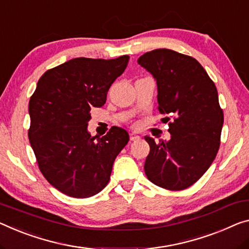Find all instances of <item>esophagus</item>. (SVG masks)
Masks as SVG:
<instances>
[{
	"label": "esophagus",
	"mask_w": 249,
	"mask_h": 249,
	"mask_svg": "<svg viewBox=\"0 0 249 249\" xmlns=\"http://www.w3.org/2000/svg\"><path fill=\"white\" fill-rule=\"evenodd\" d=\"M140 137L136 135V133H130V140L131 141H136V140H139Z\"/></svg>",
	"instance_id": "1"
}]
</instances>
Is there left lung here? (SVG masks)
Masks as SVG:
<instances>
[{"instance_id": "obj_1", "label": "left lung", "mask_w": 249, "mask_h": 249, "mask_svg": "<svg viewBox=\"0 0 249 249\" xmlns=\"http://www.w3.org/2000/svg\"><path fill=\"white\" fill-rule=\"evenodd\" d=\"M138 63L156 79L159 112L174 119L170 140L144 138L150 146L144 173L161 188L183 190L207 171L219 149L224 112L216 86L196 59L173 50L147 52Z\"/></svg>"}]
</instances>
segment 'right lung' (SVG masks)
<instances>
[{
	"instance_id": "obj_1",
	"label": "right lung",
	"mask_w": 249,
	"mask_h": 249,
	"mask_svg": "<svg viewBox=\"0 0 249 249\" xmlns=\"http://www.w3.org/2000/svg\"><path fill=\"white\" fill-rule=\"evenodd\" d=\"M128 62L129 55L75 58L50 69L37 81L29 103V140L42 175L67 196L89 198L100 193L108 185L114 159L128 143V132L119 127L101 138L88 132L91 108L105 105Z\"/></svg>"
}]
</instances>
